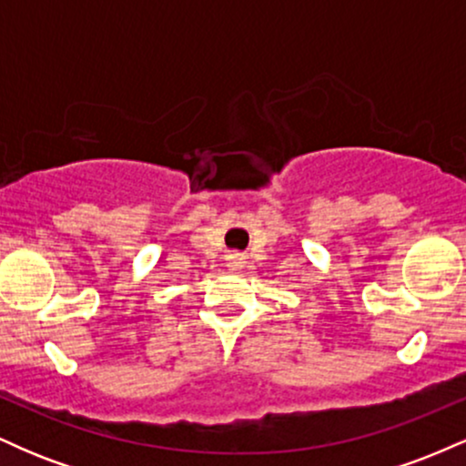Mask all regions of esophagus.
<instances>
[{"label":"esophagus","mask_w":466,"mask_h":466,"mask_svg":"<svg viewBox=\"0 0 466 466\" xmlns=\"http://www.w3.org/2000/svg\"><path fill=\"white\" fill-rule=\"evenodd\" d=\"M243 263H245L243 254H237V251H234V254L228 256V267H229V269H232V271H238L240 267H243Z\"/></svg>","instance_id":"esophagus-1"}]
</instances>
